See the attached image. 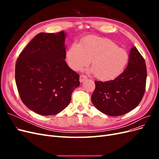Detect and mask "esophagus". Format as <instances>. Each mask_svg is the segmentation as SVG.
I'll list each match as a JSON object with an SVG mask.
<instances>
[{
    "mask_svg": "<svg viewBox=\"0 0 159 159\" xmlns=\"http://www.w3.org/2000/svg\"><path fill=\"white\" fill-rule=\"evenodd\" d=\"M87 76L86 75H80V81L81 83H82V82H84V81L85 80H87Z\"/></svg>",
    "mask_w": 159,
    "mask_h": 159,
    "instance_id": "obj_1",
    "label": "esophagus"
}]
</instances>
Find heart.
I'll use <instances>...</instances> for the list:
<instances>
[{"label":"heart","mask_w":159,"mask_h":159,"mask_svg":"<svg viewBox=\"0 0 159 159\" xmlns=\"http://www.w3.org/2000/svg\"><path fill=\"white\" fill-rule=\"evenodd\" d=\"M66 60L70 68L75 71L87 66L91 60L95 78L107 81L116 78L124 71L129 54L108 38L90 36L81 44H71L66 50Z\"/></svg>","instance_id":"obj_1"}]
</instances>
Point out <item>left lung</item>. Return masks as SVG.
Here are the masks:
<instances>
[{
    "mask_svg": "<svg viewBox=\"0 0 159 159\" xmlns=\"http://www.w3.org/2000/svg\"><path fill=\"white\" fill-rule=\"evenodd\" d=\"M147 68L135 46L129 52L126 69L113 80L95 81L91 102L99 111L109 116L123 115L134 109L145 93Z\"/></svg>",
    "mask_w": 159,
    "mask_h": 159,
    "instance_id": "obj_1",
    "label": "left lung"
}]
</instances>
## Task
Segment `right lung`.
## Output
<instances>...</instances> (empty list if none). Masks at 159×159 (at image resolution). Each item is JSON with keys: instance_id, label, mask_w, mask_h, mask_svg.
<instances>
[{"instance_id": "obj_1", "label": "right lung", "mask_w": 159, "mask_h": 159, "mask_svg": "<svg viewBox=\"0 0 159 159\" xmlns=\"http://www.w3.org/2000/svg\"><path fill=\"white\" fill-rule=\"evenodd\" d=\"M66 33L41 32L19 55L15 80L26 106L42 115H54L70 103L80 76L65 61Z\"/></svg>"}]
</instances>
